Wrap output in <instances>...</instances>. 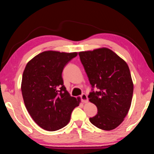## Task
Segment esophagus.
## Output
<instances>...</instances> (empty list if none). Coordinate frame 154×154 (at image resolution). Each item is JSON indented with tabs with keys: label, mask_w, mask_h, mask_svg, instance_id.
<instances>
[{
	"label": "esophagus",
	"mask_w": 154,
	"mask_h": 154,
	"mask_svg": "<svg viewBox=\"0 0 154 154\" xmlns=\"http://www.w3.org/2000/svg\"><path fill=\"white\" fill-rule=\"evenodd\" d=\"M81 100L83 103H87L88 102V96L85 94H82V95L80 96Z\"/></svg>",
	"instance_id": "34e87169"
}]
</instances>
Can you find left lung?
<instances>
[{
    "instance_id": "8db88e82",
    "label": "left lung",
    "mask_w": 154,
    "mask_h": 154,
    "mask_svg": "<svg viewBox=\"0 0 154 154\" xmlns=\"http://www.w3.org/2000/svg\"><path fill=\"white\" fill-rule=\"evenodd\" d=\"M79 56L92 88L89 100L98 109L90 121L100 129H115L131 105L134 88L128 66L108 48L82 51ZM94 87L98 91H93Z\"/></svg>"
}]
</instances>
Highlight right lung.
Instances as JSON below:
<instances>
[{
	"mask_svg": "<svg viewBox=\"0 0 154 154\" xmlns=\"http://www.w3.org/2000/svg\"><path fill=\"white\" fill-rule=\"evenodd\" d=\"M77 52L47 51L28 62L23 72L22 90L27 111L35 123L48 131L66 126L80 98L72 97L64 85V66Z\"/></svg>",
	"mask_w": 154,
	"mask_h": 154,
	"instance_id": "add662e5",
	"label": "right lung"
}]
</instances>
